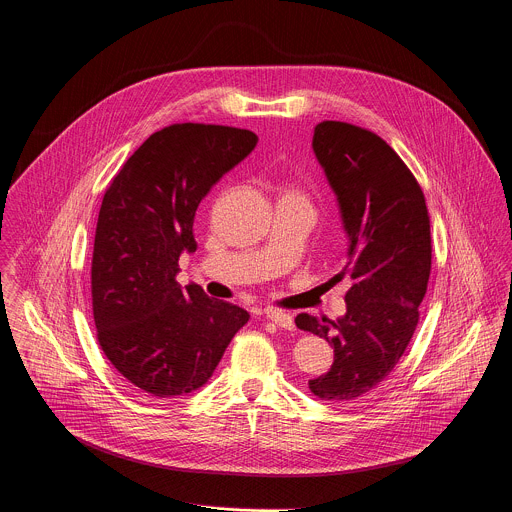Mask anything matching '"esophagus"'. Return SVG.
I'll list each match as a JSON object with an SVG mask.
<instances>
[{
	"label": "esophagus",
	"mask_w": 512,
	"mask_h": 512,
	"mask_svg": "<svg viewBox=\"0 0 512 512\" xmlns=\"http://www.w3.org/2000/svg\"><path fill=\"white\" fill-rule=\"evenodd\" d=\"M265 315H267V319H271L275 325H279V327H283V329H293V327H295L293 317H291L289 313H285V311H279V309H267V311H265Z\"/></svg>",
	"instance_id": "1"
}]
</instances>
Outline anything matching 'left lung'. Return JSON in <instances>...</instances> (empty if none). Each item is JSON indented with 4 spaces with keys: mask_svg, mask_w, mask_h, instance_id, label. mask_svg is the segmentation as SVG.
I'll return each instance as SVG.
<instances>
[{
    "mask_svg": "<svg viewBox=\"0 0 512 512\" xmlns=\"http://www.w3.org/2000/svg\"><path fill=\"white\" fill-rule=\"evenodd\" d=\"M311 146L350 239L348 261L331 283L348 277L352 287L344 317L299 313L295 325L333 348L331 368L309 380V390L352 402L390 376L414 335L432 267L430 217L410 168L378 134L323 120Z\"/></svg>",
    "mask_w": 512,
    "mask_h": 512,
    "instance_id": "left-lung-1",
    "label": "left lung"
}]
</instances>
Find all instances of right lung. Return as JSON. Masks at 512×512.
Listing matches in <instances>:
<instances>
[{"label":"right lung","mask_w":512,"mask_h":512,"mask_svg":"<svg viewBox=\"0 0 512 512\" xmlns=\"http://www.w3.org/2000/svg\"><path fill=\"white\" fill-rule=\"evenodd\" d=\"M219 124H170L150 134L104 193L92 253L98 344L116 372L156 398L209 382L249 313L177 283L197 251L193 223L213 185L257 144Z\"/></svg>","instance_id":"add662e5"}]
</instances>
